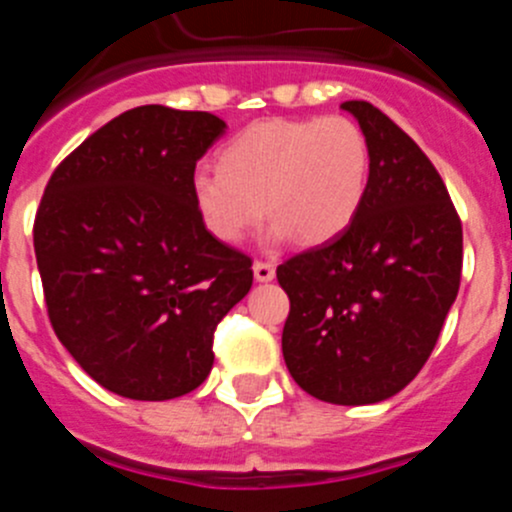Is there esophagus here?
Listing matches in <instances>:
<instances>
[{
	"label": "esophagus",
	"instance_id": "34e87169",
	"mask_svg": "<svg viewBox=\"0 0 512 512\" xmlns=\"http://www.w3.org/2000/svg\"><path fill=\"white\" fill-rule=\"evenodd\" d=\"M274 274H277V269H274L271 261H253V277H256V282H271Z\"/></svg>",
	"mask_w": 512,
	"mask_h": 512
}]
</instances>
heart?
Returning a JSON list of instances; mask_svg holds the SVG:
<instances>
[{
  "label": "heart",
  "instance_id": "b5f03b06",
  "mask_svg": "<svg viewBox=\"0 0 512 512\" xmlns=\"http://www.w3.org/2000/svg\"><path fill=\"white\" fill-rule=\"evenodd\" d=\"M217 169L194 171L189 184L194 210L217 241L241 243L269 210L274 238L318 246L359 212L369 148L343 115L269 117L230 138Z\"/></svg>",
  "mask_w": 512,
  "mask_h": 512
}]
</instances>
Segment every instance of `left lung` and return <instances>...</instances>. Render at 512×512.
<instances>
[{
  "label": "left lung",
  "mask_w": 512,
  "mask_h": 512,
  "mask_svg": "<svg viewBox=\"0 0 512 512\" xmlns=\"http://www.w3.org/2000/svg\"><path fill=\"white\" fill-rule=\"evenodd\" d=\"M359 120L369 179L341 235L277 266L289 297L287 369L307 395L333 405L382 402L431 356L461 282V220L413 138L364 99Z\"/></svg>",
  "instance_id": "1"
}]
</instances>
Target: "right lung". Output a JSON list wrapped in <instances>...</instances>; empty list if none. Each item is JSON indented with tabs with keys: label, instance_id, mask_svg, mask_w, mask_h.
<instances>
[{
	"label": "right lung",
	"instance_id": "1",
	"mask_svg": "<svg viewBox=\"0 0 512 512\" xmlns=\"http://www.w3.org/2000/svg\"><path fill=\"white\" fill-rule=\"evenodd\" d=\"M225 133L210 112L143 104L63 158L33 225L58 341L104 387L174 400L212 369L217 323L248 295L251 256L202 225L197 161Z\"/></svg>",
	"mask_w": 512,
	"mask_h": 512
}]
</instances>
